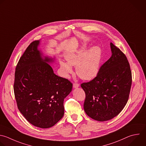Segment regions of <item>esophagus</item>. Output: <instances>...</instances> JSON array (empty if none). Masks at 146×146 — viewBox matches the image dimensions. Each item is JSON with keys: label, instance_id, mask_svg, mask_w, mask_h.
<instances>
[{"label": "esophagus", "instance_id": "obj_1", "mask_svg": "<svg viewBox=\"0 0 146 146\" xmlns=\"http://www.w3.org/2000/svg\"><path fill=\"white\" fill-rule=\"evenodd\" d=\"M79 84H78V83H73V88H78V86H79Z\"/></svg>", "mask_w": 146, "mask_h": 146}]
</instances>
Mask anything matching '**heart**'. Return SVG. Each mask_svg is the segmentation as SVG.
<instances>
[{
  "label": "heart",
  "mask_w": 146,
  "mask_h": 146,
  "mask_svg": "<svg viewBox=\"0 0 146 146\" xmlns=\"http://www.w3.org/2000/svg\"><path fill=\"white\" fill-rule=\"evenodd\" d=\"M101 58L102 52L99 47H93L88 52L85 47H82L76 52L66 56L68 62L60 61L62 74L68 77L72 73V66H76V73L81 78L92 80L99 72Z\"/></svg>",
  "instance_id": "obj_1"
}]
</instances>
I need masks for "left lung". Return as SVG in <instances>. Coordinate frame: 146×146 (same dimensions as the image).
I'll return each mask as SVG.
<instances>
[{"label": "left lung", "instance_id": "8db88e82", "mask_svg": "<svg viewBox=\"0 0 146 146\" xmlns=\"http://www.w3.org/2000/svg\"><path fill=\"white\" fill-rule=\"evenodd\" d=\"M112 56L91 81L81 84L85 93L84 108L92 119L111 120L126 105L132 84V73L125 55L110 43Z\"/></svg>", "mask_w": 146, "mask_h": 146}]
</instances>
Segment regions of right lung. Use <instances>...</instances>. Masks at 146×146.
<instances>
[{"mask_svg": "<svg viewBox=\"0 0 146 146\" xmlns=\"http://www.w3.org/2000/svg\"><path fill=\"white\" fill-rule=\"evenodd\" d=\"M39 40L31 42L15 69L14 91L18 108L35 127H52L64 114V101L72 89V83L54 73L38 50Z\"/></svg>", "mask_w": 146, "mask_h": 146, "instance_id": "right-lung-1", "label": "right lung"}]
</instances>
